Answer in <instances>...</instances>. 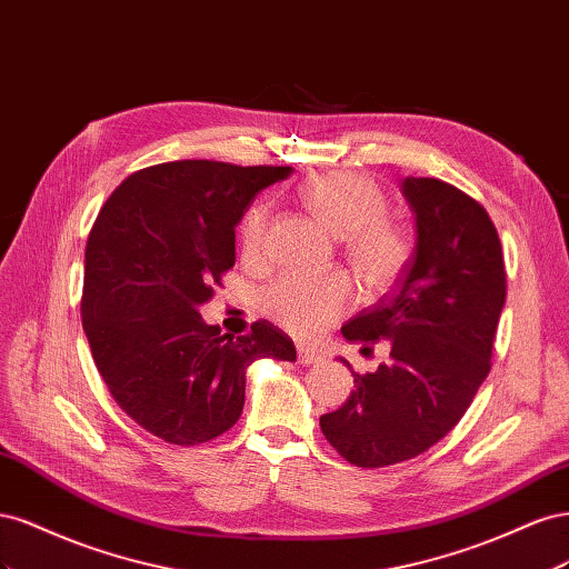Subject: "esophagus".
Here are the masks:
<instances>
[{
	"label": "esophagus",
	"mask_w": 569,
	"mask_h": 569,
	"mask_svg": "<svg viewBox=\"0 0 569 569\" xmlns=\"http://www.w3.org/2000/svg\"><path fill=\"white\" fill-rule=\"evenodd\" d=\"M297 358H299L301 366H311V363H318V360H322V353L311 349V347H299Z\"/></svg>",
	"instance_id": "1"
}]
</instances>
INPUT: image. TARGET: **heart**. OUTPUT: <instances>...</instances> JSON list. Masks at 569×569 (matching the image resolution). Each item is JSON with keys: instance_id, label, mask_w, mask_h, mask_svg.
<instances>
[{"instance_id": "heart-1", "label": "heart", "mask_w": 569, "mask_h": 569, "mask_svg": "<svg viewBox=\"0 0 569 569\" xmlns=\"http://www.w3.org/2000/svg\"><path fill=\"white\" fill-rule=\"evenodd\" d=\"M299 199L322 226L343 239V256L370 291H385L401 278L410 261L408 234L387 220L389 201L375 180L327 170L299 187ZM270 230V203L261 201L244 216L242 253L258 258ZM356 299L343 272L284 274L261 295L263 313L297 337H316Z\"/></svg>"}]
</instances>
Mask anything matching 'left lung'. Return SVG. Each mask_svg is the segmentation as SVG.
<instances>
[{
  "label": "left lung",
  "mask_w": 569,
  "mask_h": 569,
  "mask_svg": "<svg viewBox=\"0 0 569 569\" xmlns=\"http://www.w3.org/2000/svg\"><path fill=\"white\" fill-rule=\"evenodd\" d=\"M403 197L416 213L410 263L391 295L341 327L349 341L389 339L391 360L353 375L347 403L320 418L358 468L410 460L451 432L491 370L506 306L501 239L485 206L437 178H406Z\"/></svg>",
  "instance_id": "8db88e82"
}]
</instances>
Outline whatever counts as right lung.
Masks as SVG:
<instances>
[{
    "instance_id": "obj_1",
    "label": "right lung",
    "mask_w": 569,
    "mask_h": 569,
    "mask_svg": "<svg viewBox=\"0 0 569 569\" xmlns=\"http://www.w3.org/2000/svg\"><path fill=\"white\" fill-rule=\"evenodd\" d=\"M289 166L170 161L137 170L99 211L84 249L82 330L113 401L168 443L211 441L239 420L247 368L295 360L268 320L220 335L199 306L234 266V228Z\"/></svg>"
}]
</instances>
